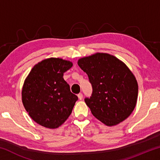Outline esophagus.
I'll return each mask as SVG.
<instances>
[{"mask_svg":"<svg viewBox=\"0 0 160 160\" xmlns=\"http://www.w3.org/2000/svg\"><path fill=\"white\" fill-rule=\"evenodd\" d=\"M78 98H79V99L80 100H81L82 99V97H83V95H82V93H79L78 94Z\"/></svg>","mask_w":160,"mask_h":160,"instance_id":"obj_1","label":"esophagus"}]
</instances>
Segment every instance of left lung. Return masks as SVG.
Wrapping results in <instances>:
<instances>
[{
  "instance_id": "obj_1",
  "label": "left lung",
  "mask_w": 160,
  "mask_h": 160,
  "mask_svg": "<svg viewBox=\"0 0 160 160\" xmlns=\"http://www.w3.org/2000/svg\"><path fill=\"white\" fill-rule=\"evenodd\" d=\"M78 64L92 88L85 102L94 117L109 126L128 118L138 93L136 79L128 68L115 56L103 53L80 58Z\"/></svg>"
}]
</instances>
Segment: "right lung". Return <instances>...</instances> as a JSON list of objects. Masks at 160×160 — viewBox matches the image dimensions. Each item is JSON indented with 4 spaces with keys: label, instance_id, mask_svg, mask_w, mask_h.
I'll list each match as a JSON object with an SVG mask.
<instances>
[{
    "label": "right lung",
    "instance_id": "add662e5",
    "mask_svg": "<svg viewBox=\"0 0 160 160\" xmlns=\"http://www.w3.org/2000/svg\"><path fill=\"white\" fill-rule=\"evenodd\" d=\"M72 63L50 58L32 68L24 83L22 99L27 112L38 124L56 128L72 112L77 95L72 94L63 79V73Z\"/></svg>",
    "mask_w": 160,
    "mask_h": 160
}]
</instances>
